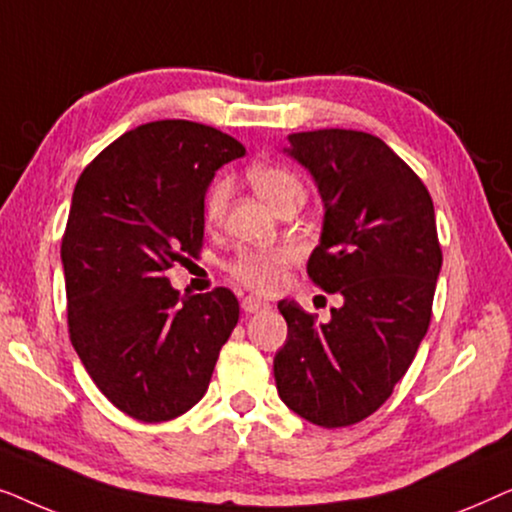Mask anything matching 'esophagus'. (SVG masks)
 <instances>
[{"instance_id":"1","label":"esophagus","mask_w":512,"mask_h":512,"mask_svg":"<svg viewBox=\"0 0 512 512\" xmlns=\"http://www.w3.org/2000/svg\"><path fill=\"white\" fill-rule=\"evenodd\" d=\"M242 310L247 314H254L258 310H268V303L258 296H247V298H242Z\"/></svg>"}]
</instances>
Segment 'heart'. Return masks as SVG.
I'll use <instances>...</instances> for the list:
<instances>
[{
	"label": "heart",
	"mask_w": 512,
	"mask_h": 512,
	"mask_svg": "<svg viewBox=\"0 0 512 512\" xmlns=\"http://www.w3.org/2000/svg\"><path fill=\"white\" fill-rule=\"evenodd\" d=\"M251 186L268 202L272 209H279L286 202H303L305 191L300 179L286 167L258 165L249 172ZM230 186L226 179H216L205 195V221L216 226L223 219L228 205ZM291 251L286 249H251L242 251L230 265V272L249 289L268 293L284 282L286 268L291 263Z\"/></svg>",
	"instance_id": "b5f03b06"
}]
</instances>
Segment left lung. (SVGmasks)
<instances>
[{
	"mask_svg": "<svg viewBox=\"0 0 512 512\" xmlns=\"http://www.w3.org/2000/svg\"><path fill=\"white\" fill-rule=\"evenodd\" d=\"M289 153L312 174L324 226L307 275L340 293L319 324L279 300L289 335L275 354L279 398L307 422L338 429L380 408L415 359L431 321L443 251L422 179L359 130L289 135Z\"/></svg>",
	"mask_w": 512,
	"mask_h": 512,
	"instance_id": "obj_1",
	"label": "left lung"
}]
</instances>
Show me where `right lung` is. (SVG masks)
<instances>
[{
	"label": "right lung",
	"instance_id": "right-lung-1",
	"mask_svg": "<svg viewBox=\"0 0 512 512\" xmlns=\"http://www.w3.org/2000/svg\"><path fill=\"white\" fill-rule=\"evenodd\" d=\"M244 153L209 125L153 121L76 181L60 249L69 338L97 389L139 422H167L205 396L240 319L230 289L179 296L165 270L198 258L207 188Z\"/></svg>",
	"mask_w": 512,
	"mask_h": 512
}]
</instances>
